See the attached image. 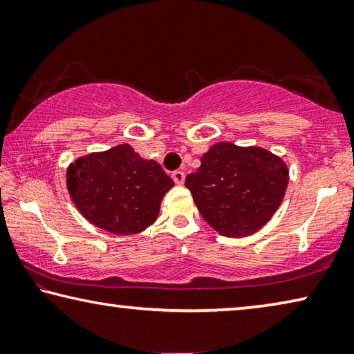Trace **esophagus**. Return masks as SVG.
<instances>
[{
  "label": "esophagus",
  "instance_id": "1",
  "mask_svg": "<svg viewBox=\"0 0 354 354\" xmlns=\"http://www.w3.org/2000/svg\"><path fill=\"white\" fill-rule=\"evenodd\" d=\"M171 178H173V181H175L176 184H183V183H184V178H186V175H184V171L176 170V171L171 173Z\"/></svg>",
  "mask_w": 354,
  "mask_h": 354
}]
</instances>
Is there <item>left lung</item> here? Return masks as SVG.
<instances>
[{
    "label": "left lung",
    "mask_w": 354,
    "mask_h": 354,
    "mask_svg": "<svg viewBox=\"0 0 354 354\" xmlns=\"http://www.w3.org/2000/svg\"><path fill=\"white\" fill-rule=\"evenodd\" d=\"M186 178L203 219L224 236H248L266 225L283 202L289 171L262 147L218 143Z\"/></svg>",
    "instance_id": "obj_1"
}]
</instances>
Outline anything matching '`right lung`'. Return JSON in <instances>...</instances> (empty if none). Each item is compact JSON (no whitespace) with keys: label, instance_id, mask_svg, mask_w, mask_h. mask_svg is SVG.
<instances>
[{"label":"right lung","instance_id":"right-lung-1","mask_svg":"<svg viewBox=\"0 0 354 354\" xmlns=\"http://www.w3.org/2000/svg\"><path fill=\"white\" fill-rule=\"evenodd\" d=\"M66 176L84 218L115 235L138 234L154 223L163 195L175 186L159 163L141 159L130 145L81 157Z\"/></svg>","mask_w":354,"mask_h":354}]
</instances>
